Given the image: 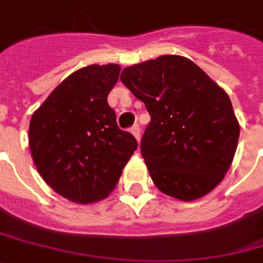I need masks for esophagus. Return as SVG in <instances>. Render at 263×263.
<instances>
[{"mask_svg":"<svg viewBox=\"0 0 263 263\" xmlns=\"http://www.w3.org/2000/svg\"><path fill=\"white\" fill-rule=\"evenodd\" d=\"M130 133H132V135L135 136L136 140H137V143L140 142V127H139L137 124H135L133 127L130 128Z\"/></svg>","mask_w":263,"mask_h":263,"instance_id":"1","label":"esophagus"}]
</instances>
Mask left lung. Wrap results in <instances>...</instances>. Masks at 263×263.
Wrapping results in <instances>:
<instances>
[{
  "instance_id": "1",
  "label": "left lung",
  "mask_w": 263,
  "mask_h": 263,
  "mask_svg": "<svg viewBox=\"0 0 263 263\" xmlns=\"http://www.w3.org/2000/svg\"><path fill=\"white\" fill-rule=\"evenodd\" d=\"M120 80L152 119L140 149L156 187L182 202L215 189L231 167L240 132L225 90L182 55L126 67Z\"/></svg>"
}]
</instances>
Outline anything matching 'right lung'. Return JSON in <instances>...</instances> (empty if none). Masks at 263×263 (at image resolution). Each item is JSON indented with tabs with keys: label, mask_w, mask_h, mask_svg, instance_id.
Segmentation results:
<instances>
[{
	"label": "right lung",
	"mask_w": 263,
	"mask_h": 263,
	"mask_svg": "<svg viewBox=\"0 0 263 263\" xmlns=\"http://www.w3.org/2000/svg\"><path fill=\"white\" fill-rule=\"evenodd\" d=\"M119 64H91L63 80L32 113L28 144L40 176L60 196L88 204L107 197L137 149L116 123L107 96Z\"/></svg>",
	"instance_id": "1"
}]
</instances>
